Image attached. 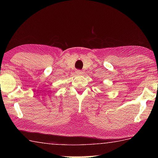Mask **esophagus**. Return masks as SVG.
<instances>
[{"instance_id":"1","label":"esophagus","mask_w":158,"mask_h":158,"mask_svg":"<svg viewBox=\"0 0 158 158\" xmlns=\"http://www.w3.org/2000/svg\"><path fill=\"white\" fill-rule=\"evenodd\" d=\"M76 73H77V74H79V75H81V74L83 73V71H81V70H76Z\"/></svg>"}]
</instances>
